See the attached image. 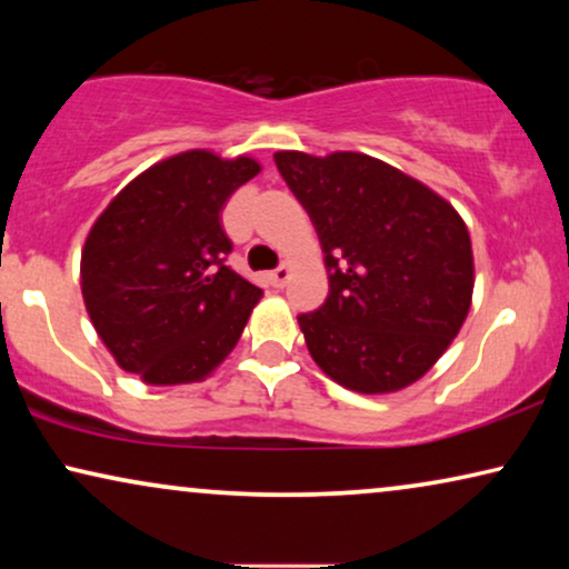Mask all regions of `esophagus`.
<instances>
[{
    "instance_id": "1",
    "label": "esophagus",
    "mask_w": 569,
    "mask_h": 569,
    "mask_svg": "<svg viewBox=\"0 0 569 569\" xmlns=\"http://www.w3.org/2000/svg\"><path fill=\"white\" fill-rule=\"evenodd\" d=\"M287 279H290V267H287V263L269 271V282H271V287H277V290H282V287L287 284Z\"/></svg>"
}]
</instances>
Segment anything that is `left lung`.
<instances>
[{"instance_id": "8db88e82", "label": "left lung", "mask_w": 569, "mask_h": 569, "mask_svg": "<svg viewBox=\"0 0 569 569\" xmlns=\"http://www.w3.org/2000/svg\"><path fill=\"white\" fill-rule=\"evenodd\" d=\"M274 162L313 222L329 271V298L298 316L310 357L357 393L415 383L469 313L473 259L463 220L370 154L277 152Z\"/></svg>"}]
</instances>
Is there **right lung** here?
Here are the masks:
<instances>
[{"mask_svg": "<svg viewBox=\"0 0 569 569\" xmlns=\"http://www.w3.org/2000/svg\"><path fill=\"white\" fill-rule=\"evenodd\" d=\"M251 158L191 150L134 178L92 224L82 298L116 362L150 386L209 376L238 345L261 290L228 267L230 193Z\"/></svg>", "mask_w": 569, "mask_h": 569, "instance_id": "obj_1", "label": "right lung"}]
</instances>
